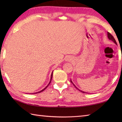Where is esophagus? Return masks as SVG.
Wrapping results in <instances>:
<instances>
[{"label":"esophagus","mask_w":122,"mask_h":122,"mask_svg":"<svg viewBox=\"0 0 122 122\" xmlns=\"http://www.w3.org/2000/svg\"><path fill=\"white\" fill-rule=\"evenodd\" d=\"M71 60H73V59H72V57L71 56H68L66 57V61L70 62V61H71Z\"/></svg>","instance_id":"34e87169"}]
</instances>
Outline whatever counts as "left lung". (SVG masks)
Here are the masks:
<instances>
[{"label":"left lung","mask_w":122,"mask_h":122,"mask_svg":"<svg viewBox=\"0 0 122 122\" xmlns=\"http://www.w3.org/2000/svg\"><path fill=\"white\" fill-rule=\"evenodd\" d=\"M107 35H108V39H109V40H111V41H112L113 42H114L116 45H117V42H116V41L115 39H114V38H113V36H112V35H111V34L110 33H109V32H108V33H107ZM71 83H72L73 84V85L74 86H75V87L76 89H78V90H80L78 89L77 87H76V86H75V84H74L73 83V82H72V81H71ZM80 92H83V93H85V92H83V91H81V90H80Z\"/></svg>","instance_id":"obj_1"}]
</instances>
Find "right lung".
<instances>
[{
  "label": "right lung",
  "instance_id": "1",
  "mask_svg": "<svg viewBox=\"0 0 122 122\" xmlns=\"http://www.w3.org/2000/svg\"><path fill=\"white\" fill-rule=\"evenodd\" d=\"M52 77H53V72H52V73H51V80H50V82H49V83H48V85H47V86H46V87H45L44 89H43L42 90H41V91H40V92H35V93H34V94H37V93H39V92H43V91H44V90H45V89H46L47 88V86H49V84L51 83V79H52Z\"/></svg>",
  "mask_w": 122,
  "mask_h": 122
}]
</instances>
